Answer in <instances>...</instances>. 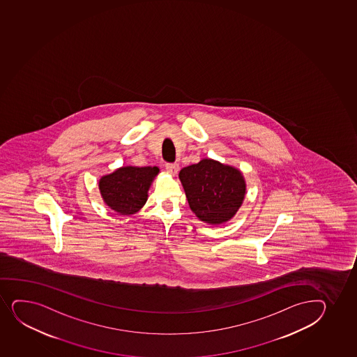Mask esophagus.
<instances>
[{
	"mask_svg": "<svg viewBox=\"0 0 357 357\" xmlns=\"http://www.w3.org/2000/svg\"><path fill=\"white\" fill-rule=\"evenodd\" d=\"M166 169H167V172L169 174H172V176H176L178 171H179V165L178 164H166Z\"/></svg>",
	"mask_w": 357,
	"mask_h": 357,
	"instance_id": "34e87169",
	"label": "esophagus"
}]
</instances>
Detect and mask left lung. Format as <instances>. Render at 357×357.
<instances>
[{
	"label": "left lung",
	"mask_w": 357,
	"mask_h": 357,
	"mask_svg": "<svg viewBox=\"0 0 357 357\" xmlns=\"http://www.w3.org/2000/svg\"><path fill=\"white\" fill-rule=\"evenodd\" d=\"M179 179L192 211L211 225L230 220L245 197L242 172L213 159H202L198 164L184 167Z\"/></svg>",
	"instance_id": "8db88e82"
}]
</instances>
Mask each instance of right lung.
I'll list each match as a JSON object with an SVG mask.
<instances>
[{"instance_id":"add662e5","label":"right lung","mask_w":357,"mask_h":357,"mask_svg":"<svg viewBox=\"0 0 357 357\" xmlns=\"http://www.w3.org/2000/svg\"><path fill=\"white\" fill-rule=\"evenodd\" d=\"M157 166H125L101 176L99 190L105 203L119 215H135L147 200V192L158 176Z\"/></svg>"}]
</instances>
